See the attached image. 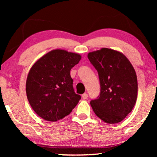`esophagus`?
<instances>
[{
	"mask_svg": "<svg viewBox=\"0 0 157 157\" xmlns=\"http://www.w3.org/2000/svg\"><path fill=\"white\" fill-rule=\"evenodd\" d=\"M82 98H83V99H86V98H88V94L86 93L83 94L82 95Z\"/></svg>",
	"mask_w": 157,
	"mask_h": 157,
	"instance_id": "obj_1",
	"label": "esophagus"
}]
</instances>
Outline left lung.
Wrapping results in <instances>:
<instances>
[{
	"label": "left lung",
	"mask_w": 157,
	"mask_h": 157,
	"mask_svg": "<svg viewBox=\"0 0 157 157\" xmlns=\"http://www.w3.org/2000/svg\"><path fill=\"white\" fill-rule=\"evenodd\" d=\"M97 70L100 95L90 104L98 118L107 124H117L132 111L137 98V77L132 64L119 51L102 48L88 53Z\"/></svg>",
	"instance_id": "left-lung-1"
}]
</instances>
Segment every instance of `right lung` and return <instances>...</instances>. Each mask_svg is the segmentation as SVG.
Here are the masks:
<instances>
[{"instance_id": "1", "label": "right lung", "mask_w": 157, "mask_h": 157, "mask_svg": "<svg viewBox=\"0 0 157 157\" xmlns=\"http://www.w3.org/2000/svg\"><path fill=\"white\" fill-rule=\"evenodd\" d=\"M81 56L55 49L43 56L30 69L25 83L27 98L36 114L56 121L71 112L81 99L74 92L70 71Z\"/></svg>"}]
</instances>
